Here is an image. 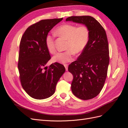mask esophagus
Masks as SVG:
<instances>
[{"mask_svg": "<svg viewBox=\"0 0 128 128\" xmlns=\"http://www.w3.org/2000/svg\"><path fill=\"white\" fill-rule=\"evenodd\" d=\"M64 67H65V69H66V70L67 71L68 70V64H64Z\"/></svg>", "mask_w": 128, "mask_h": 128, "instance_id": "obj_1", "label": "esophagus"}]
</instances>
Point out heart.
<instances>
[{
  "mask_svg": "<svg viewBox=\"0 0 128 128\" xmlns=\"http://www.w3.org/2000/svg\"><path fill=\"white\" fill-rule=\"evenodd\" d=\"M55 34L57 36L67 40V51L58 52L53 57V60L60 64H66L74 59V54L82 52L86 48L90 38V31L84 25L77 26L72 24H64L56 28ZM54 36L48 34L45 38V44L48 51L54 54L56 49L54 45Z\"/></svg>",
  "mask_w": 128,
  "mask_h": 128,
  "instance_id": "1",
  "label": "heart"
}]
</instances>
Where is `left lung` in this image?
I'll return each instance as SVG.
<instances>
[{
  "mask_svg": "<svg viewBox=\"0 0 128 128\" xmlns=\"http://www.w3.org/2000/svg\"><path fill=\"white\" fill-rule=\"evenodd\" d=\"M66 20L85 24L90 31L88 45L77 60L69 65L68 71L73 75V94L80 99H91L102 91L107 75L110 56L106 33L90 16H72Z\"/></svg>",
  "mask_w": 128,
  "mask_h": 128,
  "instance_id": "left-lung-1",
  "label": "left lung"
}]
</instances>
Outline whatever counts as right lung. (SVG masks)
<instances>
[{
  "label": "right lung",
  "mask_w": 128,
  "mask_h": 128,
  "mask_svg": "<svg viewBox=\"0 0 128 128\" xmlns=\"http://www.w3.org/2000/svg\"><path fill=\"white\" fill-rule=\"evenodd\" d=\"M62 18L42 20L29 26L22 36L18 69L21 86L31 97L44 99L55 92L56 85L65 72L59 63L46 64L51 59L45 38Z\"/></svg>",
  "instance_id": "right-lung-1"
}]
</instances>
